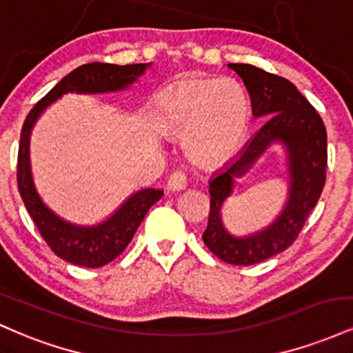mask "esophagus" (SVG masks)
Returning <instances> with one entry per match:
<instances>
[{"label": "esophagus", "instance_id": "34e87169", "mask_svg": "<svg viewBox=\"0 0 353 353\" xmlns=\"http://www.w3.org/2000/svg\"><path fill=\"white\" fill-rule=\"evenodd\" d=\"M188 185V176L182 171H176L169 176L168 179V189L169 190H182Z\"/></svg>", "mask_w": 353, "mask_h": 353}]
</instances>
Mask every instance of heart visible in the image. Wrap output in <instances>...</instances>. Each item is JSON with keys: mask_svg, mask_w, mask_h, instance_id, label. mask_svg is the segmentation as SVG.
Listing matches in <instances>:
<instances>
[{"mask_svg": "<svg viewBox=\"0 0 353 353\" xmlns=\"http://www.w3.org/2000/svg\"><path fill=\"white\" fill-rule=\"evenodd\" d=\"M249 125L244 89L229 78L185 81L164 103V128L185 137V152L194 163L214 165L232 156Z\"/></svg>", "mask_w": 353, "mask_h": 353, "instance_id": "b5f03b06", "label": "heart"}]
</instances>
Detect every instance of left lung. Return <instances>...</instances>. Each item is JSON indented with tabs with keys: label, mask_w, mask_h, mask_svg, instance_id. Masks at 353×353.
<instances>
[{
	"label": "left lung",
	"mask_w": 353,
	"mask_h": 353,
	"mask_svg": "<svg viewBox=\"0 0 353 353\" xmlns=\"http://www.w3.org/2000/svg\"><path fill=\"white\" fill-rule=\"evenodd\" d=\"M244 81L252 114L264 124L236 159L214 176L209 184L210 209L202 241L219 259L232 265H252L274 257L294 244L312 209L317 205L327 177V131L322 117L289 79L252 64H228ZM275 140L290 154V201L272 226L239 239L230 236L220 221V208L243 175Z\"/></svg>",
	"instance_id": "left-lung-1"
}]
</instances>
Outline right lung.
Returning a JSON list of instances; mask_svg holds the SVG:
<instances>
[{
    "mask_svg": "<svg viewBox=\"0 0 353 353\" xmlns=\"http://www.w3.org/2000/svg\"><path fill=\"white\" fill-rule=\"evenodd\" d=\"M148 64H117L89 63L76 68L70 74L36 103L24 119L21 139L18 149V190L39 234L50 249L63 261L83 267H103L119 255L131 242L143 219L163 197V190L143 189L129 197L103 224L94 228H79L52 214L36 194L30 171V134L38 116L66 92H108L119 91L132 84L144 72Z\"/></svg>",
    "mask_w": 353,
    "mask_h": 353,
    "instance_id": "obj_1",
    "label": "right lung"
}]
</instances>
